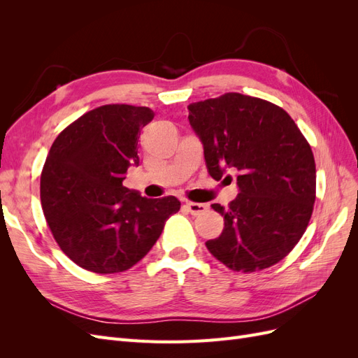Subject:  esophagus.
<instances>
[{
  "mask_svg": "<svg viewBox=\"0 0 358 358\" xmlns=\"http://www.w3.org/2000/svg\"><path fill=\"white\" fill-rule=\"evenodd\" d=\"M187 209L189 210L191 215H203L204 212H208V204L203 203H192V201H187Z\"/></svg>",
  "mask_w": 358,
  "mask_h": 358,
  "instance_id": "esophagus-1",
  "label": "esophagus"
}]
</instances>
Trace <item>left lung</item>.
Returning <instances> with one entry per match:
<instances>
[{"instance_id":"8db88e82","label":"left lung","mask_w":358,"mask_h":358,"mask_svg":"<svg viewBox=\"0 0 358 358\" xmlns=\"http://www.w3.org/2000/svg\"><path fill=\"white\" fill-rule=\"evenodd\" d=\"M188 112L209 175L221 180L237 170L239 194L227 209L212 204L224 230L206 248L236 272L276 264L300 241L315 203V159L306 138L284 109L239 92L192 103Z\"/></svg>"}]
</instances>
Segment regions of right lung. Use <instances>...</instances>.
<instances>
[{
    "label": "right lung",
    "instance_id": "obj_1",
    "mask_svg": "<svg viewBox=\"0 0 358 358\" xmlns=\"http://www.w3.org/2000/svg\"><path fill=\"white\" fill-rule=\"evenodd\" d=\"M152 119L149 107L106 104L69 125L49 150L43 213L62 252L90 272L133 267L180 209L176 197L148 199L122 185L128 167L138 166V137Z\"/></svg>",
    "mask_w": 358,
    "mask_h": 358
}]
</instances>
